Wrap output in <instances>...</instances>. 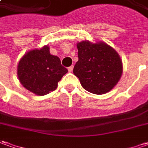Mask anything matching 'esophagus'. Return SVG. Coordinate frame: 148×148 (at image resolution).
I'll list each match as a JSON object with an SVG mask.
<instances>
[{
    "instance_id": "34e87169",
    "label": "esophagus",
    "mask_w": 148,
    "mask_h": 148,
    "mask_svg": "<svg viewBox=\"0 0 148 148\" xmlns=\"http://www.w3.org/2000/svg\"><path fill=\"white\" fill-rule=\"evenodd\" d=\"M68 72H72V70H73V65L70 66V67L68 68Z\"/></svg>"
}]
</instances>
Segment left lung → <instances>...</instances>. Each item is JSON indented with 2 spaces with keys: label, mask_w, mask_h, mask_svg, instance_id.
I'll return each instance as SVG.
<instances>
[{
  "label": "left lung",
  "mask_w": 148,
  "mask_h": 148,
  "mask_svg": "<svg viewBox=\"0 0 148 148\" xmlns=\"http://www.w3.org/2000/svg\"><path fill=\"white\" fill-rule=\"evenodd\" d=\"M78 61L73 73L82 87L89 92L101 95L110 92L121 78L123 63L117 51L103 42L77 43Z\"/></svg>",
  "instance_id": "8db88e82"
}]
</instances>
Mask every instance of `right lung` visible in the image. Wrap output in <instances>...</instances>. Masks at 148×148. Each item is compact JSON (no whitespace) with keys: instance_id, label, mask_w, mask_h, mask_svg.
<instances>
[{"instance_id":"obj_1","label":"right lung","mask_w":148,"mask_h":148,"mask_svg":"<svg viewBox=\"0 0 148 148\" xmlns=\"http://www.w3.org/2000/svg\"><path fill=\"white\" fill-rule=\"evenodd\" d=\"M49 47L31 50L22 56L18 65L19 81L29 91L38 96L56 90L58 82L68 69L60 58L51 55Z\"/></svg>"}]
</instances>
